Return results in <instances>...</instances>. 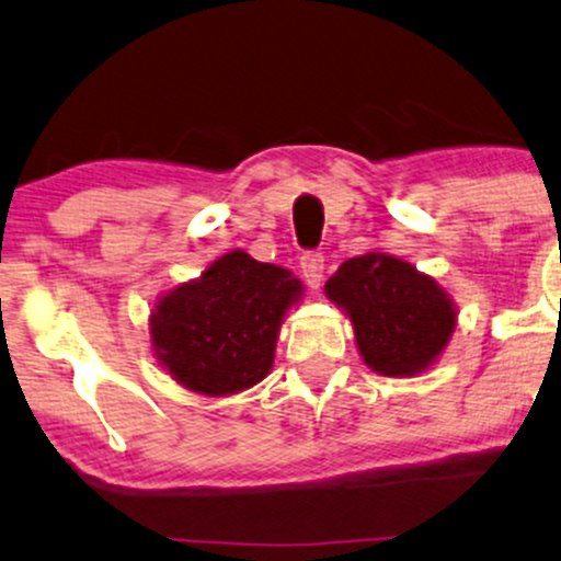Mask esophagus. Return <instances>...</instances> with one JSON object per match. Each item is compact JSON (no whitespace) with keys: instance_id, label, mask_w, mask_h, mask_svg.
Instances as JSON below:
<instances>
[{"instance_id":"esophagus-1","label":"esophagus","mask_w":561,"mask_h":561,"mask_svg":"<svg viewBox=\"0 0 561 561\" xmlns=\"http://www.w3.org/2000/svg\"><path fill=\"white\" fill-rule=\"evenodd\" d=\"M300 272H302V279L308 282L313 289L321 287V282H324V255L321 253H306L300 259Z\"/></svg>"}]
</instances>
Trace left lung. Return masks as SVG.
Listing matches in <instances>:
<instances>
[{
	"mask_svg": "<svg viewBox=\"0 0 561 561\" xmlns=\"http://www.w3.org/2000/svg\"><path fill=\"white\" fill-rule=\"evenodd\" d=\"M356 334L364 364L382 377L433 369L456 330V302L430 274L390 253L347 259L324 285Z\"/></svg>",
	"mask_w": 561,
	"mask_h": 561,
	"instance_id": "1",
	"label": "left lung"
}]
</instances>
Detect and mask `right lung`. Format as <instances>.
Wrapping results in <instances>:
<instances>
[{
    "instance_id": "1",
    "label": "right lung",
    "mask_w": 561,
    "mask_h": 561,
    "mask_svg": "<svg viewBox=\"0 0 561 561\" xmlns=\"http://www.w3.org/2000/svg\"><path fill=\"white\" fill-rule=\"evenodd\" d=\"M302 282L285 266L229 250L197 279L163 293L150 313V345L171 379L224 398L266 379L287 311Z\"/></svg>"
}]
</instances>
